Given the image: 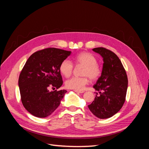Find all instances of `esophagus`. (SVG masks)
Returning a JSON list of instances; mask_svg holds the SVG:
<instances>
[{"label": "esophagus", "instance_id": "obj_1", "mask_svg": "<svg viewBox=\"0 0 149 149\" xmlns=\"http://www.w3.org/2000/svg\"><path fill=\"white\" fill-rule=\"evenodd\" d=\"M76 93H83L84 91H74Z\"/></svg>", "mask_w": 149, "mask_h": 149}]
</instances>
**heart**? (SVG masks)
<instances>
[{"label": "heart", "instance_id": "1", "mask_svg": "<svg viewBox=\"0 0 149 149\" xmlns=\"http://www.w3.org/2000/svg\"><path fill=\"white\" fill-rule=\"evenodd\" d=\"M75 64L78 66H83L81 71L82 77H73L67 80L65 85L66 88L81 91L84 86L89 83V78L95 80L100 77L101 74L100 66L97 63L96 57L88 52H82L74 58ZM74 65L70 60L65 59L63 61L60 66V71L65 77H69L73 73Z\"/></svg>", "mask_w": 149, "mask_h": 149}]
</instances>
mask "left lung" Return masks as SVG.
<instances>
[{"mask_svg": "<svg viewBox=\"0 0 149 149\" xmlns=\"http://www.w3.org/2000/svg\"><path fill=\"white\" fill-rule=\"evenodd\" d=\"M93 50L102 57L104 63L101 75L93 86L100 94L96 95L88 107L97 118H109L120 111L125 102L127 76L120 59L114 52L103 47Z\"/></svg>", "mask_w": 149, "mask_h": 149, "instance_id": "obj_1", "label": "left lung"}]
</instances>
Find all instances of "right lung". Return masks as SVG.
I'll list each match as a JSON object with an SVG mask.
<instances>
[{"instance_id": "1", "label": "right lung", "mask_w": 149, "mask_h": 149, "mask_svg": "<svg viewBox=\"0 0 149 149\" xmlns=\"http://www.w3.org/2000/svg\"><path fill=\"white\" fill-rule=\"evenodd\" d=\"M71 52L48 48L33 53L26 61L19 78V86L23 106L31 114L46 118L60 104L66 90L53 91L63 84L60 71L61 63Z\"/></svg>"}]
</instances>
